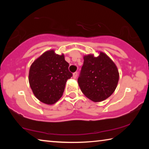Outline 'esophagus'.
Wrapping results in <instances>:
<instances>
[{"instance_id":"obj_1","label":"esophagus","mask_w":149,"mask_h":149,"mask_svg":"<svg viewBox=\"0 0 149 149\" xmlns=\"http://www.w3.org/2000/svg\"><path fill=\"white\" fill-rule=\"evenodd\" d=\"M77 72H75V73H74V74H73V77H74V79H75V78L77 77Z\"/></svg>"}]
</instances>
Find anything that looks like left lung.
Instances as JSON below:
<instances>
[{
    "instance_id": "8db88e82",
    "label": "left lung",
    "mask_w": 149,
    "mask_h": 149,
    "mask_svg": "<svg viewBox=\"0 0 149 149\" xmlns=\"http://www.w3.org/2000/svg\"><path fill=\"white\" fill-rule=\"evenodd\" d=\"M84 56V65L77 82L85 97L93 102H101L114 92L119 72L113 60L102 51Z\"/></svg>"
}]
</instances>
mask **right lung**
I'll list each match as a JSON object with an SVG mask.
<instances>
[{
  "label": "right lung",
  "mask_w": 149,
  "mask_h": 149,
  "mask_svg": "<svg viewBox=\"0 0 149 149\" xmlns=\"http://www.w3.org/2000/svg\"><path fill=\"white\" fill-rule=\"evenodd\" d=\"M64 54L54 49L43 52L34 60L29 68V83L35 97L41 102L52 105L62 97L67 80L72 74Z\"/></svg>",
  "instance_id": "add662e5"
}]
</instances>
